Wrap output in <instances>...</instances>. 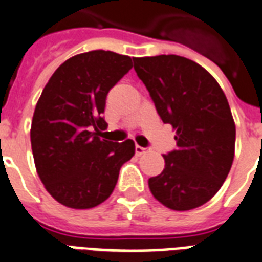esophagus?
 Listing matches in <instances>:
<instances>
[{"label": "esophagus", "mask_w": 262, "mask_h": 262, "mask_svg": "<svg viewBox=\"0 0 262 262\" xmlns=\"http://www.w3.org/2000/svg\"><path fill=\"white\" fill-rule=\"evenodd\" d=\"M135 150H136V154L137 156H143V154H144V152H147V148H144V147H141V146H137L136 144V147H135Z\"/></svg>", "instance_id": "34e87169"}]
</instances>
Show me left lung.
<instances>
[{
    "mask_svg": "<svg viewBox=\"0 0 262 262\" xmlns=\"http://www.w3.org/2000/svg\"><path fill=\"white\" fill-rule=\"evenodd\" d=\"M164 123L176 130L178 148L164 156L165 168L148 179L161 204L189 211L210 201L234 158L236 127L224 90L210 72L179 55L133 58Z\"/></svg>",
    "mask_w": 262,
    "mask_h": 262,
    "instance_id": "left-lung-1",
    "label": "left lung"
}]
</instances>
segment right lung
I'll return each mask as SVG.
<instances>
[{"label": "right lung", "instance_id": "1", "mask_svg": "<svg viewBox=\"0 0 262 262\" xmlns=\"http://www.w3.org/2000/svg\"><path fill=\"white\" fill-rule=\"evenodd\" d=\"M132 58L96 50L54 72L33 114L30 141L42 185L62 205L87 210L115 189L121 166L135 156L130 139H101L108 92L130 71Z\"/></svg>", "mask_w": 262, "mask_h": 262}]
</instances>
